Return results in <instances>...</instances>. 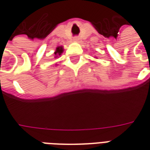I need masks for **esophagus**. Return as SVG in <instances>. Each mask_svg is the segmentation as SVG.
Here are the masks:
<instances>
[{
    "label": "esophagus",
    "mask_w": 150,
    "mask_h": 150,
    "mask_svg": "<svg viewBox=\"0 0 150 150\" xmlns=\"http://www.w3.org/2000/svg\"><path fill=\"white\" fill-rule=\"evenodd\" d=\"M78 38H74V39H73V41L74 42H78Z\"/></svg>",
    "instance_id": "esophagus-1"
}]
</instances>
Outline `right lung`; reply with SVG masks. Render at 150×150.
<instances>
[{
  "mask_svg": "<svg viewBox=\"0 0 150 150\" xmlns=\"http://www.w3.org/2000/svg\"><path fill=\"white\" fill-rule=\"evenodd\" d=\"M62 52H63V47H62V46H58V47L56 48V50L54 51V54H55L54 58H56V57H59V56L61 55Z\"/></svg>",
  "mask_w": 150,
  "mask_h": 150,
  "instance_id": "right-lung-1",
  "label": "right lung"
}]
</instances>
